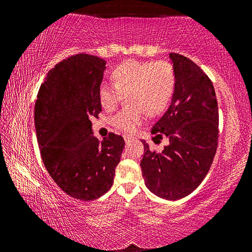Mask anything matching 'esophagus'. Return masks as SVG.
<instances>
[{"label":"esophagus","mask_w":252,"mask_h":252,"mask_svg":"<svg viewBox=\"0 0 252 252\" xmlns=\"http://www.w3.org/2000/svg\"><path fill=\"white\" fill-rule=\"evenodd\" d=\"M123 138H125V141H126V143H130L132 140H133L134 138L132 135H129V134H125V136H123Z\"/></svg>","instance_id":"obj_1"}]
</instances>
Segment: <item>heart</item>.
<instances>
[{
  "mask_svg": "<svg viewBox=\"0 0 252 252\" xmlns=\"http://www.w3.org/2000/svg\"><path fill=\"white\" fill-rule=\"evenodd\" d=\"M113 84L103 83L99 89L102 108L113 111L126 96L129 108L121 110L112 118V125L126 132H133L141 125L144 112L150 116L161 112L167 105L174 88L176 74L171 63L160 60L139 62L129 60L114 67Z\"/></svg>",
  "mask_w": 252,
  "mask_h": 252,
  "instance_id": "obj_1",
  "label": "heart"
}]
</instances>
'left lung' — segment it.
Returning a JSON list of instances; mask_svg holds the SVG:
<instances>
[{"label": "left lung", "mask_w": 252, "mask_h": 252, "mask_svg": "<svg viewBox=\"0 0 252 252\" xmlns=\"http://www.w3.org/2000/svg\"><path fill=\"white\" fill-rule=\"evenodd\" d=\"M176 83L171 104L153 127L156 143L168 140L161 152L146 141L141 170L152 193L179 200L194 191L210 169L219 138V113L215 88L193 61L170 53Z\"/></svg>", "instance_id": "obj_1"}]
</instances>
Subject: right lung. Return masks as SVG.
Segmentation results:
<instances>
[{
	"instance_id": "add662e5",
	"label": "right lung",
	"mask_w": 252,
	"mask_h": 252,
	"mask_svg": "<svg viewBox=\"0 0 252 252\" xmlns=\"http://www.w3.org/2000/svg\"><path fill=\"white\" fill-rule=\"evenodd\" d=\"M105 61L80 53L49 71L37 93L34 120L41 157L54 182L81 201L103 195L113 185L125 139L92 134L90 118L102 109L99 89Z\"/></svg>"
}]
</instances>
